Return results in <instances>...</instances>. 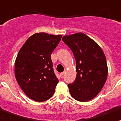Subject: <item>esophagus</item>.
Instances as JSON below:
<instances>
[{
  "mask_svg": "<svg viewBox=\"0 0 121 121\" xmlns=\"http://www.w3.org/2000/svg\"><path fill=\"white\" fill-rule=\"evenodd\" d=\"M64 74H65V71L61 73L60 74V77H63V75H64Z\"/></svg>",
  "mask_w": 121,
  "mask_h": 121,
  "instance_id": "obj_1",
  "label": "esophagus"
}]
</instances>
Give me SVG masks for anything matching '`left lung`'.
<instances>
[{"mask_svg": "<svg viewBox=\"0 0 121 121\" xmlns=\"http://www.w3.org/2000/svg\"><path fill=\"white\" fill-rule=\"evenodd\" d=\"M62 39L76 60L77 77L68 84L69 92L76 100L88 101L98 94L107 80L108 67L104 52L94 40L82 32L64 36Z\"/></svg>", "mask_w": 121, "mask_h": 121, "instance_id": "obj_1", "label": "left lung"}]
</instances>
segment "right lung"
Returning a JSON list of instances; mask_svg holds the SVG:
<instances>
[{"instance_id":"obj_1","label":"right lung","mask_w":121,"mask_h":121,"mask_svg":"<svg viewBox=\"0 0 121 121\" xmlns=\"http://www.w3.org/2000/svg\"><path fill=\"white\" fill-rule=\"evenodd\" d=\"M62 35L36 33L25 41L14 64L16 81L26 95L38 102L53 96L59 82L54 73L51 54Z\"/></svg>"}]
</instances>
